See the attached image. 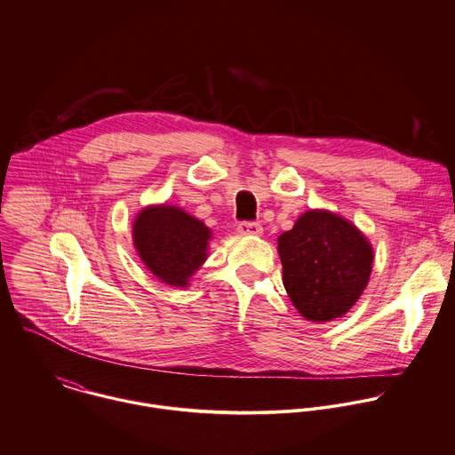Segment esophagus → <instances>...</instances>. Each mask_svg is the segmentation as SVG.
Wrapping results in <instances>:
<instances>
[{
  "label": "esophagus",
  "instance_id": "34e87169",
  "mask_svg": "<svg viewBox=\"0 0 455 455\" xmlns=\"http://www.w3.org/2000/svg\"><path fill=\"white\" fill-rule=\"evenodd\" d=\"M238 233L240 235H252L259 236L263 233V226L259 222H240L238 224Z\"/></svg>",
  "mask_w": 455,
  "mask_h": 455
}]
</instances>
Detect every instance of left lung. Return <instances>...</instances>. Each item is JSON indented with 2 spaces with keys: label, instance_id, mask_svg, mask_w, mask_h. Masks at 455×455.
<instances>
[{
  "label": "left lung",
  "instance_id": "left-lung-1",
  "mask_svg": "<svg viewBox=\"0 0 455 455\" xmlns=\"http://www.w3.org/2000/svg\"><path fill=\"white\" fill-rule=\"evenodd\" d=\"M283 283L312 323L342 317L363 293L374 261L367 236L328 210H308L277 238Z\"/></svg>",
  "mask_w": 455,
  "mask_h": 455
}]
</instances>
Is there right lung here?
<instances>
[{"label": "right lung", "mask_w": 455, "mask_h": 455, "mask_svg": "<svg viewBox=\"0 0 455 455\" xmlns=\"http://www.w3.org/2000/svg\"><path fill=\"white\" fill-rule=\"evenodd\" d=\"M212 229L180 206L148 204L134 219L132 242L153 275L172 288H188L208 258Z\"/></svg>", "instance_id": "1"}]
</instances>
